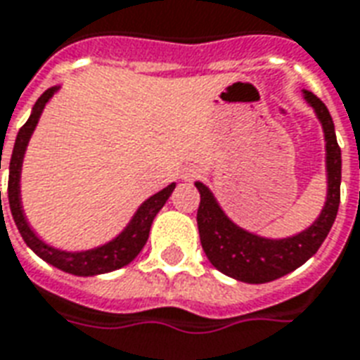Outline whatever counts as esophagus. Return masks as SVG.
Returning <instances> with one entry per match:
<instances>
[{"instance_id": "34e87169", "label": "esophagus", "mask_w": 360, "mask_h": 360, "mask_svg": "<svg viewBox=\"0 0 360 360\" xmlns=\"http://www.w3.org/2000/svg\"><path fill=\"white\" fill-rule=\"evenodd\" d=\"M198 173H200V169H188V172L185 173V179H193V177H198Z\"/></svg>"}]
</instances>
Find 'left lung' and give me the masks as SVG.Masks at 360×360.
<instances>
[{"label":"left lung","mask_w":360,"mask_h":360,"mask_svg":"<svg viewBox=\"0 0 360 360\" xmlns=\"http://www.w3.org/2000/svg\"><path fill=\"white\" fill-rule=\"evenodd\" d=\"M305 101L315 108L321 120L326 139V172H328V194L326 204L322 207L319 219L305 229L303 233L271 240L262 238L254 233H248L238 225H234L227 215L223 214L214 194L202 183H194L200 193L198 206V233L207 259L223 275L233 276L236 281L250 284H263L288 275L294 269L307 262L316 254L330 229L340 207V183H342V150L338 146L334 122L328 108L321 98L311 91H303Z\"/></svg>","instance_id":"left-lung-1"}]
</instances>
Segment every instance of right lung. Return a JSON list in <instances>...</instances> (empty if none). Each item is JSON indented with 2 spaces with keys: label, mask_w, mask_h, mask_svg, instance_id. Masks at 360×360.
Returning <instances> with one entry per match:
<instances>
[{
  "label": "right lung",
  "mask_w": 360,
  "mask_h": 360,
  "mask_svg": "<svg viewBox=\"0 0 360 360\" xmlns=\"http://www.w3.org/2000/svg\"><path fill=\"white\" fill-rule=\"evenodd\" d=\"M57 91V87H51L36 101V105L32 108V114L28 122L18 129L17 141L13 146V154H11L9 162V185H7V198H9V207L13 219L17 223V229L24 242L36 252V254L44 259V262L51 263L53 267L60 269L65 273L78 276H93L103 275V273H110L116 269L124 267L127 263H131L143 246L148 240V233H150V225L153 219L156 217L162 206L166 204L169 198V194L175 188V183L167 185L164 191H160L154 196H150L148 200L143 202V206L137 210V214L133 215V219L129 221V225L124 229V233H120L112 242H108L105 246L95 248V250H87V252H63L57 248H51L49 244L41 242L34 234L26 217L22 214V206H20V167H22V156L26 150V145L30 141V135L34 131V127L38 124L41 110H44L45 103L53 97V93ZM1 164V162H0ZM1 169V166H0ZM0 204H1V191H0Z\"/></svg>",
  "instance_id": "right-lung-1"
}]
</instances>
